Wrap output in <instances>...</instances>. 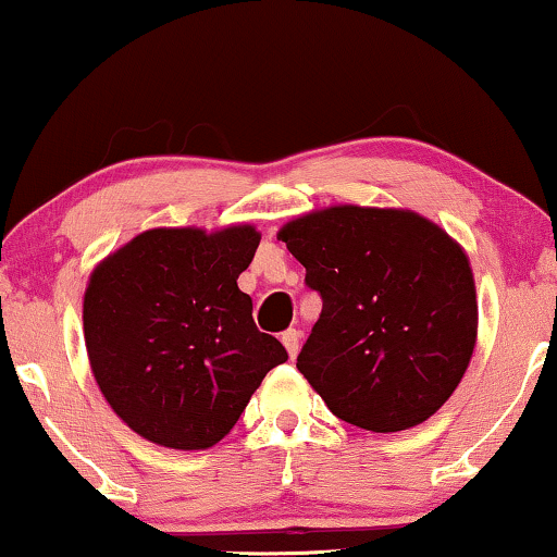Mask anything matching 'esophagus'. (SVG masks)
Segmentation results:
<instances>
[{
    "label": "esophagus",
    "instance_id": "obj_1",
    "mask_svg": "<svg viewBox=\"0 0 557 557\" xmlns=\"http://www.w3.org/2000/svg\"><path fill=\"white\" fill-rule=\"evenodd\" d=\"M300 337H302L300 330H295V327H289V330L282 332V345H285V350H287V355L293 360H295L297 350H300Z\"/></svg>",
    "mask_w": 557,
    "mask_h": 557
}]
</instances>
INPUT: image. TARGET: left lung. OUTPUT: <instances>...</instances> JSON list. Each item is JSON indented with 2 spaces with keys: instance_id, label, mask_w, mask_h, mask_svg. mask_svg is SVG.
<instances>
[{
  "instance_id": "obj_1",
  "label": "left lung",
  "mask_w": 557,
  "mask_h": 557,
  "mask_svg": "<svg viewBox=\"0 0 557 557\" xmlns=\"http://www.w3.org/2000/svg\"><path fill=\"white\" fill-rule=\"evenodd\" d=\"M322 297L297 355L339 420L397 433L443 408L478 337L475 280L462 247L410 210L339 205L277 235Z\"/></svg>"
}]
</instances>
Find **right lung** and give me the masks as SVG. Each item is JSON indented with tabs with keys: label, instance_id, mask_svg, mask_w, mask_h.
Wrapping results in <instances>:
<instances>
[{
	"label": "right lung",
	"instance_id": "obj_1",
	"mask_svg": "<svg viewBox=\"0 0 557 557\" xmlns=\"http://www.w3.org/2000/svg\"><path fill=\"white\" fill-rule=\"evenodd\" d=\"M260 232L235 225L147 230L95 268L85 343L110 408L149 443L207 450L225 437L262 377L287 360L237 287Z\"/></svg>",
	"mask_w": 557,
	"mask_h": 557
}]
</instances>
